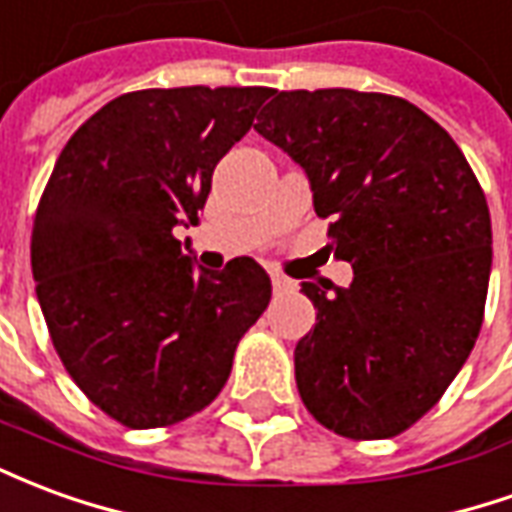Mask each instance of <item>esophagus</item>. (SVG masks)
Here are the masks:
<instances>
[{
  "mask_svg": "<svg viewBox=\"0 0 512 512\" xmlns=\"http://www.w3.org/2000/svg\"><path fill=\"white\" fill-rule=\"evenodd\" d=\"M271 285H274V293H290L293 290V282L288 277H282V274H271Z\"/></svg>",
  "mask_w": 512,
  "mask_h": 512,
  "instance_id": "esophagus-1",
  "label": "esophagus"
}]
</instances>
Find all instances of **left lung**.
<instances>
[{
    "instance_id": "1",
    "label": "left lung",
    "mask_w": 512,
    "mask_h": 512,
    "mask_svg": "<svg viewBox=\"0 0 512 512\" xmlns=\"http://www.w3.org/2000/svg\"><path fill=\"white\" fill-rule=\"evenodd\" d=\"M255 131L307 178L332 219L348 288L301 282L315 329L296 345V386L345 439H392L439 403L483 326L491 213L452 136L397 95H268Z\"/></svg>"
}]
</instances>
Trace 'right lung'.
Returning <instances> with one entry per match:
<instances>
[{
	"instance_id": "1",
	"label": "right lung",
	"mask_w": 512,
	"mask_h": 512,
	"mask_svg": "<svg viewBox=\"0 0 512 512\" xmlns=\"http://www.w3.org/2000/svg\"><path fill=\"white\" fill-rule=\"evenodd\" d=\"M268 87L136 90L62 147L32 224V277L76 386L126 428H164L222 392L271 299L252 257L194 268L175 224H197L219 158ZM189 249V241H186Z\"/></svg>"
}]
</instances>
